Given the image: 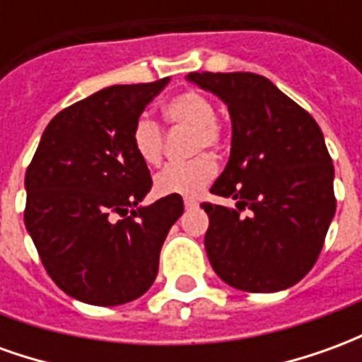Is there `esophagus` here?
I'll use <instances>...</instances> for the list:
<instances>
[{
	"label": "esophagus",
	"mask_w": 362,
	"mask_h": 362,
	"mask_svg": "<svg viewBox=\"0 0 362 362\" xmlns=\"http://www.w3.org/2000/svg\"><path fill=\"white\" fill-rule=\"evenodd\" d=\"M184 207H186V209H194V207H197V202L194 197H186V199H184Z\"/></svg>",
	"instance_id": "esophagus-1"
}]
</instances>
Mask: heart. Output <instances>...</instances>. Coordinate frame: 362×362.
I'll use <instances>...</instances> for the list:
<instances>
[{
    "label": "heart",
    "instance_id": "1",
    "mask_svg": "<svg viewBox=\"0 0 362 362\" xmlns=\"http://www.w3.org/2000/svg\"><path fill=\"white\" fill-rule=\"evenodd\" d=\"M166 124L173 127H189V151H221L227 143V127L215 116V104L209 96L197 90H184L170 96L163 106ZM132 145L145 165L157 166L165 153V132L149 116L137 118L132 129ZM217 163L211 155L199 153L188 163L168 165L155 176L158 196H196L215 178Z\"/></svg>",
    "mask_w": 362,
    "mask_h": 362
}]
</instances>
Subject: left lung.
<instances>
[{"instance_id": "1", "label": "left lung", "mask_w": 362, "mask_h": 362, "mask_svg": "<svg viewBox=\"0 0 362 362\" xmlns=\"http://www.w3.org/2000/svg\"><path fill=\"white\" fill-rule=\"evenodd\" d=\"M188 79L219 96L233 119L230 158L211 194L236 199L239 211L202 204L213 269L248 293L295 285L316 264L335 215L334 165L322 129L264 75L194 71Z\"/></svg>"}]
</instances>
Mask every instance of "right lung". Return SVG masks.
<instances>
[{"label":"right lung","mask_w":362,"mask_h":362,"mask_svg":"<svg viewBox=\"0 0 362 362\" xmlns=\"http://www.w3.org/2000/svg\"><path fill=\"white\" fill-rule=\"evenodd\" d=\"M112 85L56 114L25 176V227L44 269L64 293L95 306L134 300L153 285L180 196L137 207L153 180L132 129L165 89Z\"/></svg>","instance_id":"add662e5"}]
</instances>
